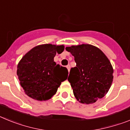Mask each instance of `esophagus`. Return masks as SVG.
<instances>
[{
    "instance_id": "1",
    "label": "esophagus",
    "mask_w": 130,
    "mask_h": 130,
    "mask_svg": "<svg viewBox=\"0 0 130 130\" xmlns=\"http://www.w3.org/2000/svg\"><path fill=\"white\" fill-rule=\"evenodd\" d=\"M66 68H67L68 72H70V65H68V66H66Z\"/></svg>"
}]
</instances>
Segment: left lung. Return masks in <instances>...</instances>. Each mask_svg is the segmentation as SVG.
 Listing matches in <instances>:
<instances>
[{"instance_id": "8db88e82", "label": "left lung", "mask_w": 130, "mask_h": 130, "mask_svg": "<svg viewBox=\"0 0 130 130\" xmlns=\"http://www.w3.org/2000/svg\"><path fill=\"white\" fill-rule=\"evenodd\" d=\"M74 57L68 80L74 96L81 104H94L106 95L113 80V68L106 55L96 46L81 44L66 47Z\"/></svg>"}]
</instances>
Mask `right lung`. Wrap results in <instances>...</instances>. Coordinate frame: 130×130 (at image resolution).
Segmentation results:
<instances>
[{
  "mask_svg": "<svg viewBox=\"0 0 130 130\" xmlns=\"http://www.w3.org/2000/svg\"><path fill=\"white\" fill-rule=\"evenodd\" d=\"M64 50V45H39L26 53L19 62L17 75L25 94L38 101L49 100L66 80V68L54 62L56 54Z\"/></svg>",
  "mask_w": 130,
  "mask_h": 130,
  "instance_id": "1",
  "label": "right lung"
}]
</instances>
